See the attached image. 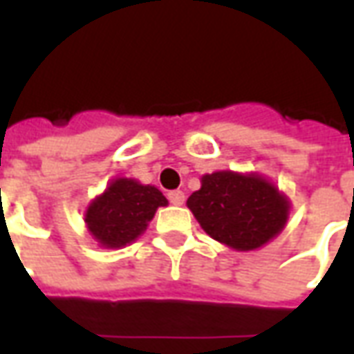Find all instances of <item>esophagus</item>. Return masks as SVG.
Returning <instances> with one entry per match:
<instances>
[{
	"mask_svg": "<svg viewBox=\"0 0 354 354\" xmlns=\"http://www.w3.org/2000/svg\"><path fill=\"white\" fill-rule=\"evenodd\" d=\"M169 201H170V205H176V207L184 205V203H185L184 192H180V189H176V192H170L169 193Z\"/></svg>",
	"mask_w": 354,
	"mask_h": 354,
	"instance_id": "1",
	"label": "esophagus"
}]
</instances>
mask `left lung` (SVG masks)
<instances>
[{
  "label": "left lung",
  "instance_id": "8db88e82",
  "mask_svg": "<svg viewBox=\"0 0 354 354\" xmlns=\"http://www.w3.org/2000/svg\"><path fill=\"white\" fill-rule=\"evenodd\" d=\"M187 208L210 237L235 250H256L286 225L288 197L260 174L220 170L201 178Z\"/></svg>",
  "mask_w": 354,
  "mask_h": 354
}]
</instances>
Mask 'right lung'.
I'll list each match as a JSON object with an SVG mask.
<instances>
[{"mask_svg":"<svg viewBox=\"0 0 354 354\" xmlns=\"http://www.w3.org/2000/svg\"><path fill=\"white\" fill-rule=\"evenodd\" d=\"M167 205V197L155 185L117 178L88 205L85 223L98 245L121 248L134 243L153 220L155 210Z\"/></svg>","mask_w":354,"mask_h":354,"instance_id":"add662e5","label":"right lung"}]
</instances>
